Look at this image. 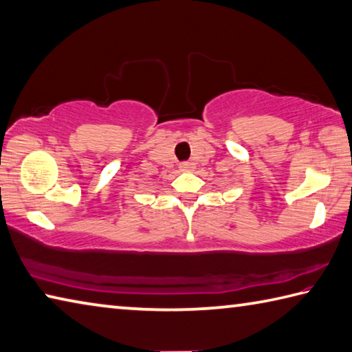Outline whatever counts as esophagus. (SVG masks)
<instances>
[{
	"label": "esophagus",
	"instance_id": "obj_1",
	"mask_svg": "<svg viewBox=\"0 0 352 352\" xmlns=\"http://www.w3.org/2000/svg\"><path fill=\"white\" fill-rule=\"evenodd\" d=\"M194 163H190V162H186V163H182L180 164V169L183 170V172H190V170H194Z\"/></svg>",
	"mask_w": 352,
	"mask_h": 352
}]
</instances>
